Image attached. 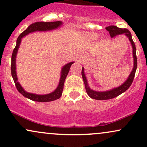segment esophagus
<instances>
[{"instance_id":"34e87169","label":"esophagus","mask_w":147,"mask_h":147,"mask_svg":"<svg viewBox=\"0 0 147 147\" xmlns=\"http://www.w3.org/2000/svg\"><path fill=\"white\" fill-rule=\"evenodd\" d=\"M83 58H84V57H83Z\"/></svg>"}]
</instances>
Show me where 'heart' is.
I'll list each match as a JSON object with an SVG mask.
<instances>
[{
  "instance_id": "1",
  "label": "heart",
  "mask_w": 147,
  "mask_h": 147,
  "mask_svg": "<svg viewBox=\"0 0 147 147\" xmlns=\"http://www.w3.org/2000/svg\"><path fill=\"white\" fill-rule=\"evenodd\" d=\"M90 36L92 37V38H96L97 36V35L96 34H90Z\"/></svg>"
}]
</instances>
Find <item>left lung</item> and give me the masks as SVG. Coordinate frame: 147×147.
Returning <instances> with one entry per match:
<instances>
[{"instance_id":"8db88e82","label":"left lung","mask_w":147,"mask_h":147,"mask_svg":"<svg viewBox=\"0 0 147 147\" xmlns=\"http://www.w3.org/2000/svg\"><path fill=\"white\" fill-rule=\"evenodd\" d=\"M106 30L109 32L110 34V36L111 38L116 36L117 35L124 34L127 38H129V41L131 42V44L132 45L133 48V67L132 70H131V73L128 77L127 79L125 82L123 83L122 85L119 86L115 88L111 89V90H106V91H96L93 90L91 89L89 86L88 83V80L86 77L85 72H84V68L82 67V78H83L84 84H85L86 90L88 95L90 97V98L97 99V100H106V99H111L115 97H117L118 95H121L123 92H125L129 89V88L131 86L132 84V82L134 79L135 74H136V69H137V57H136V45H135L134 42L133 41L132 36L131 34L127 29H122V28H117V26L115 25H111V26L106 28Z\"/></svg>"}]
</instances>
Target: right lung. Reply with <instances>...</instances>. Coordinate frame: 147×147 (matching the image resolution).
I'll return each mask as SVG.
<instances>
[{"label": "right lung", "mask_w": 147, "mask_h": 147, "mask_svg": "<svg viewBox=\"0 0 147 147\" xmlns=\"http://www.w3.org/2000/svg\"><path fill=\"white\" fill-rule=\"evenodd\" d=\"M62 25H63L62 21L36 22V23H32V25H30L23 32H22L21 34L19 35L17 40H16V47H15L14 50H13L12 55H11V76H12V78L14 79L15 85H16V88H17L18 92L21 94H22L24 97L31 99V100L32 101L39 102H52V101H55L57 99H59L61 96L62 95V92H63V84L64 82H65V79L66 78L67 75H68L70 66L72 65V64L74 63V61L70 62V63L65 64V65H63V66L62 67L58 86L57 87V88L55 89L53 92L48 94H45V95H38V94L31 93V92H27V91H25L24 89H23V88L21 86V85L20 84L19 82H18L17 74H16V59L18 48H19L20 45H21V40L23 37L26 36V35H28V34L30 33L34 32L51 31V30L57 29V28H59V27L61 26Z\"/></svg>", "instance_id": "1"}]
</instances>
